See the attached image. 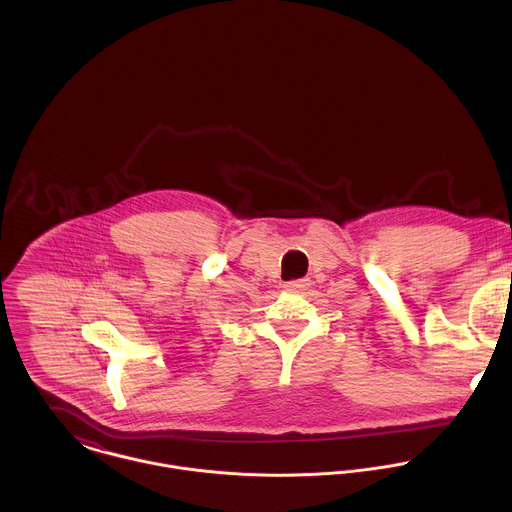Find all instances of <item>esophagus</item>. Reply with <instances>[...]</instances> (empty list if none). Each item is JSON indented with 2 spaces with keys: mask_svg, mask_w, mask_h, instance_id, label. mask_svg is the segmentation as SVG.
<instances>
[{
  "mask_svg": "<svg viewBox=\"0 0 512 512\" xmlns=\"http://www.w3.org/2000/svg\"><path fill=\"white\" fill-rule=\"evenodd\" d=\"M309 286V280L307 278H303V280H292V282H286L284 284V288L288 290V292H299V290H305Z\"/></svg>",
  "mask_w": 512,
  "mask_h": 512,
  "instance_id": "1",
  "label": "esophagus"
}]
</instances>
